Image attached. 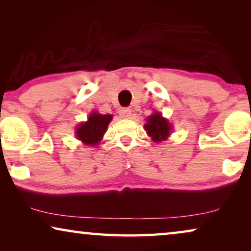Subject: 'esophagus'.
I'll return each instance as SVG.
<instances>
[{"label":"esophagus","mask_w":251,"mask_h":251,"mask_svg":"<svg viewBox=\"0 0 251 251\" xmlns=\"http://www.w3.org/2000/svg\"><path fill=\"white\" fill-rule=\"evenodd\" d=\"M120 115H121L123 119H129L130 116H131V109H130V108H121V109H120Z\"/></svg>","instance_id":"34e87169"}]
</instances>
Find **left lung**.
<instances>
[{"label":"left lung","instance_id":"left-lung-1","mask_svg":"<svg viewBox=\"0 0 251 251\" xmlns=\"http://www.w3.org/2000/svg\"><path fill=\"white\" fill-rule=\"evenodd\" d=\"M173 128L174 126L169 122V120L163 118L162 113L157 111H154L153 114L146 119V123L144 125L146 133L152 138L154 143L166 142L168 137L173 132Z\"/></svg>","mask_w":251,"mask_h":251}]
</instances>
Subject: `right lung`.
<instances>
[{"label": "right lung", "instance_id": "1", "mask_svg": "<svg viewBox=\"0 0 251 251\" xmlns=\"http://www.w3.org/2000/svg\"><path fill=\"white\" fill-rule=\"evenodd\" d=\"M113 115L100 114L98 112H91L85 122H81L75 126V137L87 146H98L101 143L109 122Z\"/></svg>", "mask_w": 251, "mask_h": 251}]
</instances>
